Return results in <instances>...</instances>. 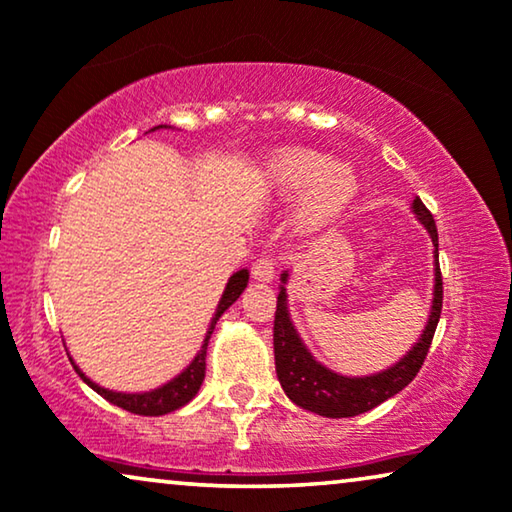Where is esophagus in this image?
Returning <instances> with one entry per match:
<instances>
[{
	"label": "esophagus",
	"instance_id": "34e87169",
	"mask_svg": "<svg viewBox=\"0 0 512 512\" xmlns=\"http://www.w3.org/2000/svg\"><path fill=\"white\" fill-rule=\"evenodd\" d=\"M251 275H254L256 282H272L275 279V263L270 258H258V261L251 265Z\"/></svg>",
	"mask_w": 512,
	"mask_h": 512
}]
</instances>
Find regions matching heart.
Instances as JSON below:
<instances>
[{
  "label": "heart",
  "instance_id": "b5f03b06",
  "mask_svg": "<svg viewBox=\"0 0 512 512\" xmlns=\"http://www.w3.org/2000/svg\"><path fill=\"white\" fill-rule=\"evenodd\" d=\"M268 179L279 193H303L300 214L307 223H324L338 216L359 193L352 165L326 160L312 149H286L268 165Z\"/></svg>",
  "mask_w": 512,
  "mask_h": 512
}]
</instances>
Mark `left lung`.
Returning a JSON list of instances; mask_svg holds the SVG:
<instances>
[{
  "label": "left lung",
  "instance_id": "8db88e82",
  "mask_svg": "<svg viewBox=\"0 0 512 512\" xmlns=\"http://www.w3.org/2000/svg\"><path fill=\"white\" fill-rule=\"evenodd\" d=\"M412 212H415L419 223L426 228V233L431 235L433 247H436V251H433V256H436V263H433L436 265V268H433L436 279H433L431 314L422 335H419V340L415 342V347H412L401 361H396L394 366L382 370V373L347 377L333 373V370L321 366V363L314 359L310 349L303 345L298 331L291 324L284 289V284L289 282V270L282 272L275 328H272V335H275V368L284 394L303 410L317 412L321 417L333 419L361 415V412L373 410L380 403L387 401V398L396 396L398 391H403L412 380H415L419 368H422L426 354H429L433 333H436L440 310H443V277H440L438 263L436 221H433L431 212L424 207V202L419 198L412 200Z\"/></svg>",
  "mask_w": 512,
  "mask_h": 512
}]
</instances>
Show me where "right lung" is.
Returning <instances> with one entry per match:
<instances>
[{
  "mask_svg": "<svg viewBox=\"0 0 512 512\" xmlns=\"http://www.w3.org/2000/svg\"><path fill=\"white\" fill-rule=\"evenodd\" d=\"M158 128H163V125H158ZM153 130H156V128H153ZM247 282H249V272L247 270H237L235 275L228 279L226 291H223V296L219 300V307H216V312L212 317V324H209V328H207V335H205V340H202L200 352L195 354V359L188 363V366L181 370V373L174 377V380L163 384V387L144 391V394H123V391H109V389L100 387V384H95L93 380H88V377L81 373V368L76 366L74 359H69V361H72L74 370L79 373L81 380L86 382L90 389L107 398L109 403H114V405H118V408H123L128 412H135V415L158 417V415H167V412L184 408L188 401H193V396L198 394L202 380H205L207 345H209V338H212V333H214L216 321H219L221 314L226 312L228 307L242 296V291L247 289Z\"/></svg>",
  "mask_w": 512,
  "mask_h": 512,
  "instance_id": "obj_1",
  "label": "right lung"
}]
</instances>
